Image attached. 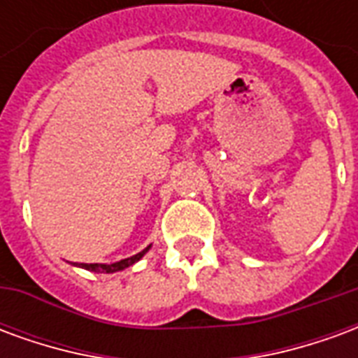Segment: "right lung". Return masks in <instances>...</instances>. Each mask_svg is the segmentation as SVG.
<instances>
[{
	"label": "right lung",
	"instance_id": "add662e5",
	"mask_svg": "<svg viewBox=\"0 0 358 358\" xmlns=\"http://www.w3.org/2000/svg\"><path fill=\"white\" fill-rule=\"evenodd\" d=\"M149 249H151V245H148V248L143 249V251H140L138 255L134 257H128V259H122V261H118V263H113V264H103V263H92V264H86V263H74V266H80V268H86L90 270V272H101V274H113V272H118V270H124L128 268V266H132L134 263H138L141 257L148 253Z\"/></svg>",
	"mask_w": 358,
	"mask_h": 358
}]
</instances>
